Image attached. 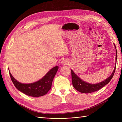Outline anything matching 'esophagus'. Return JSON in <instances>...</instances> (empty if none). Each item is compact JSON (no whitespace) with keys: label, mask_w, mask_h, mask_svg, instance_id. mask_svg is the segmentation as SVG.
<instances>
[{"label":"esophagus","mask_w":122,"mask_h":122,"mask_svg":"<svg viewBox=\"0 0 122 122\" xmlns=\"http://www.w3.org/2000/svg\"><path fill=\"white\" fill-rule=\"evenodd\" d=\"M61 64L63 65H67L68 64V61L66 59H63L61 61Z\"/></svg>","instance_id":"esophagus-1"}]
</instances>
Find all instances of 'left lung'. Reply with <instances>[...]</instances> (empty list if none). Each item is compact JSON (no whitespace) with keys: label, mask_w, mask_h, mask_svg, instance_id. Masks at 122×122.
<instances>
[{"label":"left lung","mask_w":122,"mask_h":122,"mask_svg":"<svg viewBox=\"0 0 122 122\" xmlns=\"http://www.w3.org/2000/svg\"><path fill=\"white\" fill-rule=\"evenodd\" d=\"M114 46H115V49H116V58H115L116 62H115V67L111 75L109 76L108 78L105 79L104 81L95 84H89V83H88L81 80L79 76L78 75H76V73L71 69L72 84L74 87L76 89V91L84 93H92V92L97 91L98 90H99V89H101V88L104 86L105 85L108 84V83L110 82V81L111 80L112 78H113L115 71V69H116V66L117 59V49H116V46H115L114 43Z\"/></svg>","instance_id":"obj_1"}]
</instances>
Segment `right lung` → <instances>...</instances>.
I'll return each mask as SVG.
<instances>
[{"instance_id":"add662e5","label":"right lung","mask_w":122,"mask_h":122,"mask_svg":"<svg viewBox=\"0 0 122 122\" xmlns=\"http://www.w3.org/2000/svg\"><path fill=\"white\" fill-rule=\"evenodd\" d=\"M58 69V66L52 68L41 79L30 84L19 82L13 76L10 71L9 72L13 83L19 91L30 97H40L46 94L51 89L53 80Z\"/></svg>"}]
</instances>
